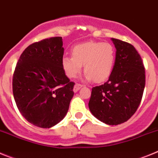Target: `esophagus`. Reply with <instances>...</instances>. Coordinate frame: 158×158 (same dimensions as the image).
Instances as JSON below:
<instances>
[{
	"label": "esophagus",
	"mask_w": 158,
	"mask_h": 158,
	"mask_svg": "<svg viewBox=\"0 0 158 158\" xmlns=\"http://www.w3.org/2000/svg\"><path fill=\"white\" fill-rule=\"evenodd\" d=\"M81 87H82L81 85H80V84H76V85H74V87H73V92H74V93H77V92Z\"/></svg>",
	"instance_id": "1"
}]
</instances>
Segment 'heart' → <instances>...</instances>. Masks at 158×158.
Returning a JSON list of instances; mask_svg holds the SVG:
<instances>
[{
    "label": "heart",
    "instance_id": "b5f03b06",
    "mask_svg": "<svg viewBox=\"0 0 158 158\" xmlns=\"http://www.w3.org/2000/svg\"><path fill=\"white\" fill-rule=\"evenodd\" d=\"M115 59V48L111 44L87 42L75 46L72 50V57L62 58V66L68 77L75 78L84 65L86 80L102 83L111 75Z\"/></svg>",
    "mask_w": 158,
    "mask_h": 158
}]
</instances>
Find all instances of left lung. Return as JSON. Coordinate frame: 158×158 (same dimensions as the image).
<instances>
[{
  "mask_svg": "<svg viewBox=\"0 0 158 158\" xmlns=\"http://www.w3.org/2000/svg\"><path fill=\"white\" fill-rule=\"evenodd\" d=\"M115 49L112 72L107 82L92 89L90 111L107 125L126 122L137 111L143 95L146 76L141 56L130 43L111 39Z\"/></svg>",
  "mask_w": 158,
  "mask_h": 158,
  "instance_id": "8db88e82",
  "label": "left lung"
}]
</instances>
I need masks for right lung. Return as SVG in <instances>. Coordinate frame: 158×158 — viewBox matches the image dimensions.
<instances>
[{"label":"right lung","instance_id":"obj_1","mask_svg":"<svg viewBox=\"0 0 158 158\" xmlns=\"http://www.w3.org/2000/svg\"><path fill=\"white\" fill-rule=\"evenodd\" d=\"M62 37L34 43L19 57L12 78V92L19 112L42 128L56 125L65 116L74 83L62 66Z\"/></svg>","mask_w":158,"mask_h":158}]
</instances>
